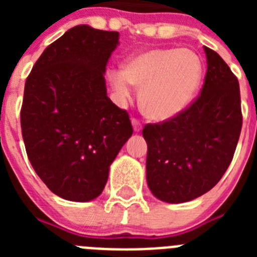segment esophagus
<instances>
[{
    "label": "esophagus",
    "instance_id": "1",
    "mask_svg": "<svg viewBox=\"0 0 257 257\" xmlns=\"http://www.w3.org/2000/svg\"><path fill=\"white\" fill-rule=\"evenodd\" d=\"M131 123H133L134 131H135V133H139V131H142L143 126H142V123H140V122L138 121V119L133 118V119H131Z\"/></svg>",
    "mask_w": 257,
    "mask_h": 257
}]
</instances>
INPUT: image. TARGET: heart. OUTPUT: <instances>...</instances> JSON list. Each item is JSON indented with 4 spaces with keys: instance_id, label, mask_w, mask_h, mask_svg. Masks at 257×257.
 Returning <instances> with one entry per match:
<instances>
[{
    "instance_id": "obj_1",
    "label": "heart",
    "mask_w": 257,
    "mask_h": 257,
    "mask_svg": "<svg viewBox=\"0 0 257 257\" xmlns=\"http://www.w3.org/2000/svg\"><path fill=\"white\" fill-rule=\"evenodd\" d=\"M203 65L196 52L187 49H152L127 59L121 72L109 79L119 96L139 90L142 112L154 121H165L187 108L201 83Z\"/></svg>"
}]
</instances>
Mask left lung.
Masks as SVG:
<instances>
[{
	"label": "left lung",
	"mask_w": 257,
	"mask_h": 257,
	"mask_svg": "<svg viewBox=\"0 0 257 257\" xmlns=\"http://www.w3.org/2000/svg\"><path fill=\"white\" fill-rule=\"evenodd\" d=\"M207 72L194 103L162 123H149L147 183L156 198L184 203L212 189L233 160L242 128L239 83L221 56L203 47Z\"/></svg>",
	"instance_id": "obj_1"
}]
</instances>
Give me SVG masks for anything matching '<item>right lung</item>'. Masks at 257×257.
<instances>
[{
	"label": "right lung",
	"mask_w": 257,
	"mask_h": 257,
	"mask_svg": "<svg viewBox=\"0 0 257 257\" xmlns=\"http://www.w3.org/2000/svg\"><path fill=\"white\" fill-rule=\"evenodd\" d=\"M119 33L73 27L45 49L24 87L20 123L29 162L54 194L99 197L133 135L126 110L106 95L105 67Z\"/></svg>",
	"instance_id": "1"
}]
</instances>
